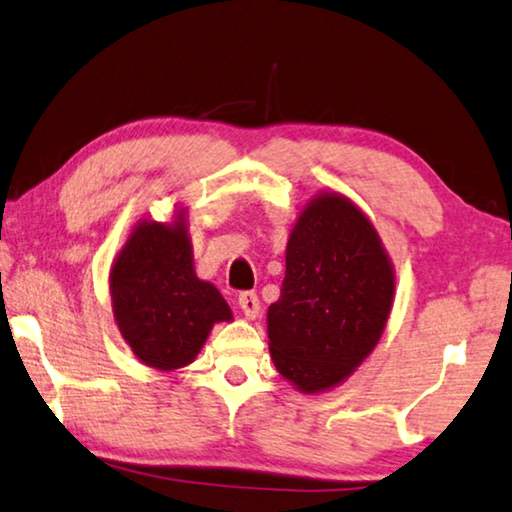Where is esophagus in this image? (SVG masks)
<instances>
[{"mask_svg":"<svg viewBox=\"0 0 512 512\" xmlns=\"http://www.w3.org/2000/svg\"><path fill=\"white\" fill-rule=\"evenodd\" d=\"M239 307L246 319H257L259 310H262V303H259L255 291H243V294H239Z\"/></svg>","mask_w":512,"mask_h":512,"instance_id":"esophagus-1","label":"esophagus"}]
</instances>
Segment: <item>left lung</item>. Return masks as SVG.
Returning <instances> with one entry per match:
<instances>
[{
    "label": "left lung",
    "mask_w": 512,
    "mask_h": 512,
    "mask_svg": "<svg viewBox=\"0 0 512 512\" xmlns=\"http://www.w3.org/2000/svg\"><path fill=\"white\" fill-rule=\"evenodd\" d=\"M392 303L394 266L376 227L342 193H319L289 234L266 314L275 369L303 394L337 387L380 342Z\"/></svg>",
    "instance_id": "left-lung-1"
}]
</instances>
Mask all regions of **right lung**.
<instances>
[{
    "label": "right lung",
    "instance_id": "right-lung-1",
    "mask_svg": "<svg viewBox=\"0 0 512 512\" xmlns=\"http://www.w3.org/2000/svg\"><path fill=\"white\" fill-rule=\"evenodd\" d=\"M113 319L143 364L175 371L196 360L214 323L232 310L193 269L186 212L173 223L139 221L109 273Z\"/></svg>",
    "mask_w": 512,
    "mask_h": 512
}]
</instances>
